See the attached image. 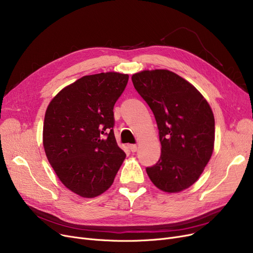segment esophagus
Here are the masks:
<instances>
[{
    "label": "esophagus",
    "mask_w": 253,
    "mask_h": 253,
    "mask_svg": "<svg viewBox=\"0 0 253 253\" xmlns=\"http://www.w3.org/2000/svg\"><path fill=\"white\" fill-rule=\"evenodd\" d=\"M129 149L131 150L132 153H135L137 151V145L136 144H130L129 145Z\"/></svg>",
    "instance_id": "esophagus-1"
}]
</instances>
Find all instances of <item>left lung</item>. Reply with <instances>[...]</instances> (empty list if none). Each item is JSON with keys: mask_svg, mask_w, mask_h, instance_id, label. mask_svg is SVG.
<instances>
[{"mask_svg": "<svg viewBox=\"0 0 253 253\" xmlns=\"http://www.w3.org/2000/svg\"><path fill=\"white\" fill-rule=\"evenodd\" d=\"M131 79L159 129L161 156L147 168L150 179L165 193L190 188L214 149V116L208 101L187 80L168 70L141 71Z\"/></svg>", "mask_w": 253, "mask_h": 253, "instance_id": "8db88e82", "label": "left lung"}]
</instances>
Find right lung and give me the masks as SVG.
<instances>
[{
    "label": "right lung",
    "instance_id": "1",
    "mask_svg": "<svg viewBox=\"0 0 253 253\" xmlns=\"http://www.w3.org/2000/svg\"><path fill=\"white\" fill-rule=\"evenodd\" d=\"M129 76L116 72L84 76L61 89L46 110L43 145L66 189L94 198L111 188L125 153L114 134V105Z\"/></svg>",
    "mask_w": 253,
    "mask_h": 253
}]
</instances>
